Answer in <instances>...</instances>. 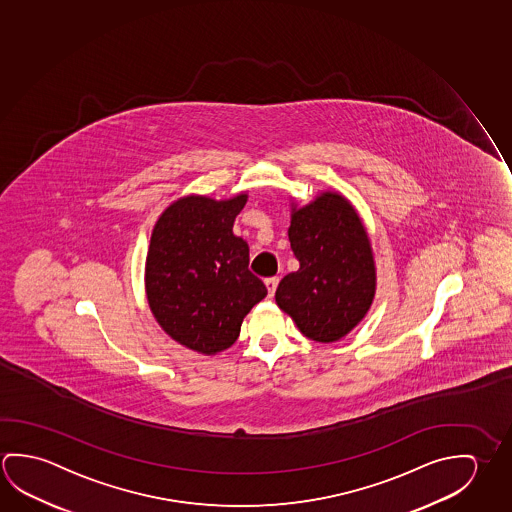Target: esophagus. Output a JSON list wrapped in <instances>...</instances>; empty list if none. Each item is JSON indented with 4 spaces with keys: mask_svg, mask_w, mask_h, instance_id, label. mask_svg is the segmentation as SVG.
<instances>
[{
    "mask_svg": "<svg viewBox=\"0 0 512 512\" xmlns=\"http://www.w3.org/2000/svg\"><path fill=\"white\" fill-rule=\"evenodd\" d=\"M266 287H268L269 296H273L278 287V277L266 278Z\"/></svg>",
    "mask_w": 512,
    "mask_h": 512,
    "instance_id": "1",
    "label": "esophagus"
}]
</instances>
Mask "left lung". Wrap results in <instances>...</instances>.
<instances>
[{
    "instance_id": "1",
    "label": "left lung",
    "mask_w": 512,
    "mask_h": 512,
    "mask_svg": "<svg viewBox=\"0 0 512 512\" xmlns=\"http://www.w3.org/2000/svg\"><path fill=\"white\" fill-rule=\"evenodd\" d=\"M289 241L300 269L285 275L275 300L303 336L334 343L368 314L377 271L368 232L341 194L325 191L293 207Z\"/></svg>"
}]
</instances>
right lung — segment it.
<instances>
[{
  "instance_id": "1",
  "label": "right lung",
  "mask_w": 512,
  "mask_h": 512,
  "mask_svg": "<svg viewBox=\"0 0 512 512\" xmlns=\"http://www.w3.org/2000/svg\"><path fill=\"white\" fill-rule=\"evenodd\" d=\"M248 194H189L160 214L146 257V296L162 330L189 350L216 355L237 341L243 319L268 294L248 269L250 248L232 232Z\"/></svg>"
}]
</instances>
